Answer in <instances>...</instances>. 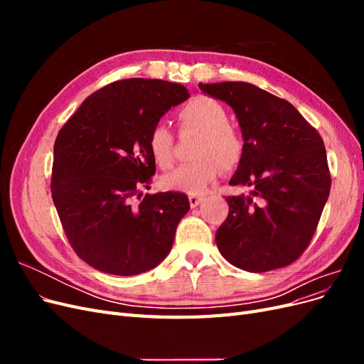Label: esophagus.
I'll return each mask as SVG.
<instances>
[{
    "label": "esophagus",
    "mask_w": 364,
    "mask_h": 364,
    "mask_svg": "<svg viewBox=\"0 0 364 364\" xmlns=\"http://www.w3.org/2000/svg\"><path fill=\"white\" fill-rule=\"evenodd\" d=\"M203 194H190V205H191V208H196V206H199V203L203 200Z\"/></svg>",
    "instance_id": "obj_1"
}]
</instances>
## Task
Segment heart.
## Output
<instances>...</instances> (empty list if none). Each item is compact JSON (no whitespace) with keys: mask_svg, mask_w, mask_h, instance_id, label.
<instances>
[{"mask_svg":"<svg viewBox=\"0 0 364 364\" xmlns=\"http://www.w3.org/2000/svg\"><path fill=\"white\" fill-rule=\"evenodd\" d=\"M178 123L182 132H199L191 162H186L161 179L165 188L202 193L222 173L232 170L243 159L245 141L240 132L228 123L226 109L208 97H196L179 109ZM150 155L159 168L168 170L174 164V136L159 123L149 134Z\"/></svg>","mask_w":364,"mask_h":364,"instance_id":"obj_1","label":"heart"}]
</instances>
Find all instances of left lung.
Here are the masks:
<instances>
[{
	"label": "left lung",
	"instance_id": "1",
	"mask_svg": "<svg viewBox=\"0 0 364 364\" xmlns=\"http://www.w3.org/2000/svg\"><path fill=\"white\" fill-rule=\"evenodd\" d=\"M237 114L245 153L229 185V214L215 243L232 266L261 273L299 258L316 232L331 188L318 132L296 107L245 82L199 85Z\"/></svg>",
	"mask_w": 364,
	"mask_h": 364
}]
</instances>
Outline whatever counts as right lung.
I'll return each instance as SVG.
<instances>
[{"label":"right lung","mask_w":364,"mask_h":364,"mask_svg":"<svg viewBox=\"0 0 364 364\" xmlns=\"http://www.w3.org/2000/svg\"><path fill=\"white\" fill-rule=\"evenodd\" d=\"M188 97L179 83L117 80L87 97L59 130L53 202L73 250L91 267L132 277L170 253L188 197L141 190L156 171L150 130Z\"/></svg>","instance_id":"add662e5"}]
</instances>
